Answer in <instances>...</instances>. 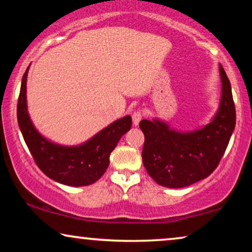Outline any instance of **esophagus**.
<instances>
[{
  "instance_id": "1",
  "label": "esophagus",
  "mask_w": 252,
  "mask_h": 252,
  "mask_svg": "<svg viewBox=\"0 0 252 252\" xmlns=\"http://www.w3.org/2000/svg\"><path fill=\"white\" fill-rule=\"evenodd\" d=\"M142 112H141V110H136V111H134L132 113V119H133V125L134 126H137L141 122V119H142Z\"/></svg>"
}]
</instances>
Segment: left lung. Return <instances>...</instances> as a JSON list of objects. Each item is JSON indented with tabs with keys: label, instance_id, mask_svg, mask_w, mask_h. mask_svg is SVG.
Listing matches in <instances>:
<instances>
[{
	"label": "left lung",
	"instance_id": "left-lung-1",
	"mask_svg": "<svg viewBox=\"0 0 252 252\" xmlns=\"http://www.w3.org/2000/svg\"><path fill=\"white\" fill-rule=\"evenodd\" d=\"M221 98L216 116L202 128L179 132L159 119L140 123L144 134L142 160L158 185L182 188L208 178L218 166L235 128L232 87L221 65Z\"/></svg>",
	"mask_w": 252,
	"mask_h": 252
}]
</instances>
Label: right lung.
Returning a JSON list of instances; mask_svg holds the SVG:
<instances>
[{
	"instance_id": "1",
	"label": "right lung",
	"mask_w": 252,
	"mask_h": 252,
	"mask_svg": "<svg viewBox=\"0 0 252 252\" xmlns=\"http://www.w3.org/2000/svg\"><path fill=\"white\" fill-rule=\"evenodd\" d=\"M27 73L29 67L23 75L20 86L17 119L26 146L36 165L48 178L60 184L72 187L94 184L108 168L110 155L120 137L132 127V117L125 116L116 120L79 146L66 147L51 142L37 132L27 111Z\"/></svg>"
}]
</instances>
